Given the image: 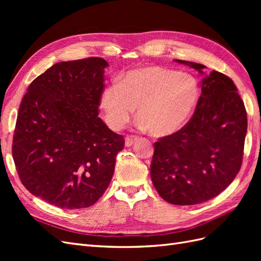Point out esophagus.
<instances>
[{
  "instance_id": "1",
  "label": "esophagus",
  "mask_w": 261,
  "mask_h": 261,
  "mask_svg": "<svg viewBox=\"0 0 261 261\" xmlns=\"http://www.w3.org/2000/svg\"><path fill=\"white\" fill-rule=\"evenodd\" d=\"M138 140L137 137H134V136H127L125 138V146L126 147H130L133 146L134 144L136 143V141Z\"/></svg>"
}]
</instances>
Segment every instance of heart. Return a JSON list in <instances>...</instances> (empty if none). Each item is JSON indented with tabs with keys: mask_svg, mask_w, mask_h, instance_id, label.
Returning <instances> with one entry per match:
<instances>
[{
	"mask_svg": "<svg viewBox=\"0 0 261 261\" xmlns=\"http://www.w3.org/2000/svg\"><path fill=\"white\" fill-rule=\"evenodd\" d=\"M200 98V85L187 73L160 66L137 67L103 90L100 109L106 123L121 130L136 108L139 127L154 137L178 133L191 120Z\"/></svg>",
	"mask_w": 261,
	"mask_h": 261,
	"instance_id": "1",
	"label": "heart"
}]
</instances>
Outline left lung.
Instances as JSON below:
<instances>
[{
    "mask_svg": "<svg viewBox=\"0 0 261 261\" xmlns=\"http://www.w3.org/2000/svg\"><path fill=\"white\" fill-rule=\"evenodd\" d=\"M202 75L194 115L178 133L154 144L150 175L156 192L173 204L212 199L240 172L247 113L230 77L198 63L174 60Z\"/></svg>",
    "mask_w": 261,
    "mask_h": 261,
    "instance_id": "left-lung-1",
    "label": "left lung"
}]
</instances>
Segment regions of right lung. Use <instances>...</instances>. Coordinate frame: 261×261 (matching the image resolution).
Wrapping results in <instances>:
<instances>
[{
  "label": "right lung",
  "mask_w": 261,
  "mask_h": 261,
  "mask_svg": "<svg viewBox=\"0 0 261 261\" xmlns=\"http://www.w3.org/2000/svg\"><path fill=\"white\" fill-rule=\"evenodd\" d=\"M108 66L101 58L57 63L21 100L13 159L27 191L53 206L90 207L113 176L125 140L98 116Z\"/></svg>",
  "instance_id": "1"
}]
</instances>
